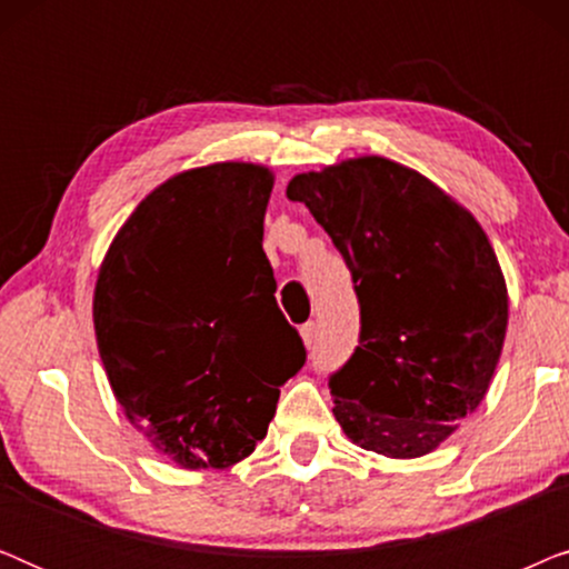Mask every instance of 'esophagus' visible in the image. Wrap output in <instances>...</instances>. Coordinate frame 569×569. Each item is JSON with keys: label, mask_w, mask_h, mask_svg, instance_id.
I'll list each match as a JSON object with an SVG mask.
<instances>
[{"label": "esophagus", "mask_w": 569, "mask_h": 569, "mask_svg": "<svg viewBox=\"0 0 569 569\" xmlns=\"http://www.w3.org/2000/svg\"><path fill=\"white\" fill-rule=\"evenodd\" d=\"M300 337H302V345H306L308 349L316 345V323L313 321H308L306 326H302L300 329Z\"/></svg>", "instance_id": "34e87169"}]
</instances>
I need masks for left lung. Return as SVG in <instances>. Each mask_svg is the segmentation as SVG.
<instances>
[{"label": "left lung", "mask_w": 569, "mask_h": 569, "mask_svg": "<svg viewBox=\"0 0 569 569\" xmlns=\"http://www.w3.org/2000/svg\"><path fill=\"white\" fill-rule=\"evenodd\" d=\"M302 201L345 256L360 300V347L329 380L355 446L432 453L485 399L508 329V287L469 209L378 154L298 173Z\"/></svg>", "instance_id": "left-lung-1"}]
</instances>
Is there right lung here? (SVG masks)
I'll use <instances>...</instances> for the list:
<instances>
[{
  "label": "right lung",
  "instance_id": "right-lung-1",
  "mask_svg": "<svg viewBox=\"0 0 569 569\" xmlns=\"http://www.w3.org/2000/svg\"><path fill=\"white\" fill-rule=\"evenodd\" d=\"M256 162L183 170L139 201L100 263L92 323L123 415L181 469H228L267 438L306 347L274 300Z\"/></svg>",
  "mask_w": 569,
  "mask_h": 569
}]
</instances>
